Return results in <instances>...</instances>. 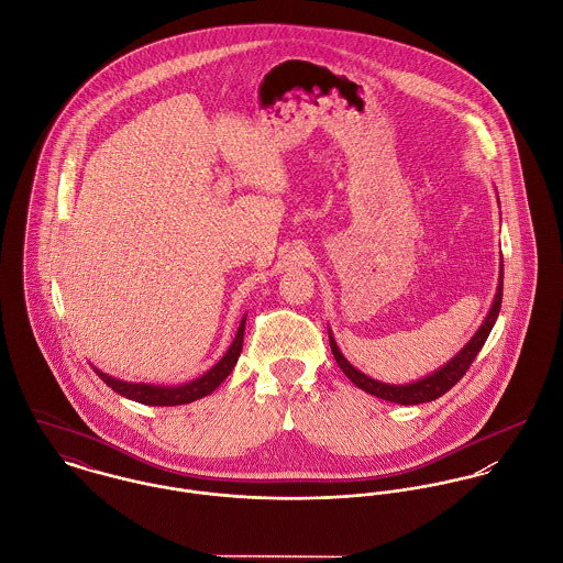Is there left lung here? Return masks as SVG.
I'll return each instance as SVG.
<instances>
[{
    "mask_svg": "<svg viewBox=\"0 0 563 563\" xmlns=\"http://www.w3.org/2000/svg\"><path fill=\"white\" fill-rule=\"evenodd\" d=\"M503 265V263H500ZM500 298H503V267H500L499 289H497V296H495V302H493V309L488 312L486 321L482 323V328L477 330V334L468 341V345L455 356L451 358L442 369H438L437 374L428 375L426 379H419V382H412V384H404V386H393V384H384V382H377L372 379L365 374H361L358 369H354L345 358L343 354L339 352L332 334H330V347H332V354H334V361L336 365L341 367V372L347 375L358 388H363L365 393L375 395L384 401H393V404H404V406H412V404H423V401H434L440 395H444L449 388H453L464 374L468 372V367L473 365L475 356L479 354V350L484 347L497 317L500 311Z\"/></svg>",
    "mask_w": 563,
    "mask_h": 563,
    "instance_id": "left-lung-1",
    "label": "left lung"
}]
</instances>
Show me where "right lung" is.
I'll return each mask as SVG.
<instances>
[{"instance_id": "obj_1", "label": "right lung", "mask_w": 563, "mask_h": 563, "mask_svg": "<svg viewBox=\"0 0 563 563\" xmlns=\"http://www.w3.org/2000/svg\"><path fill=\"white\" fill-rule=\"evenodd\" d=\"M244 328H246V319H242V325L235 334L233 345L229 347V352L222 356V361L209 369L202 377H196L194 382L184 384V386H148V384H129L114 379L110 375L97 372V375L119 395H123L126 399H133L137 404H146V406H179V404H189L196 401L209 393H213L229 374L233 372L240 354H242V343H244Z\"/></svg>"}]
</instances>
